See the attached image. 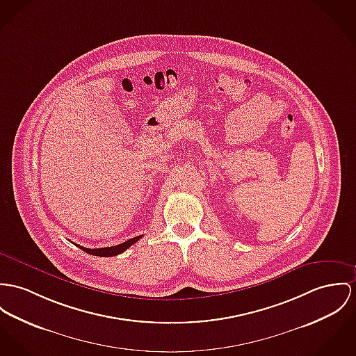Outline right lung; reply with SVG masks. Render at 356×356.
<instances>
[{"label":"right lung","instance_id":"1","mask_svg":"<svg viewBox=\"0 0 356 356\" xmlns=\"http://www.w3.org/2000/svg\"><path fill=\"white\" fill-rule=\"evenodd\" d=\"M139 238H142V236L134 237V238H131V240H129V241H126V243H122V244H119V245L97 248V249H89V248H83V246L77 245V244H76V245L79 246L80 249H82L83 252L89 253V254L102 256V257H111V256H116V254L123 253L126 249H129L130 246L134 245Z\"/></svg>","mask_w":356,"mask_h":356}]
</instances>
